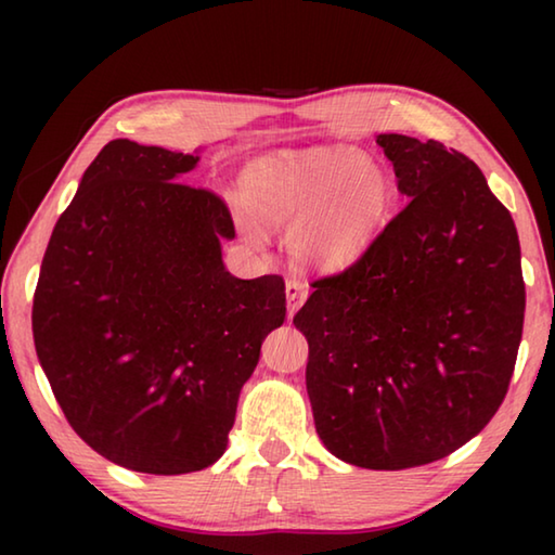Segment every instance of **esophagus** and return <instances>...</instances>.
Wrapping results in <instances>:
<instances>
[{"mask_svg": "<svg viewBox=\"0 0 555 555\" xmlns=\"http://www.w3.org/2000/svg\"><path fill=\"white\" fill-rule=\"evenodd\" d=\"M308 296V284L300 279H288L286 281V304H288V315H294Z\"/></svg>", "mask_w": 555, "mask_h": 555, "instance_id": "esophagus-1", "label": "esophagus"}]
</instances>
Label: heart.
<instances>
[{"label": "heart", "mask_w": 555, "mask_h": 555, "mask_svg": "<svg viewBox=\"0 0 555 555\" xmlns=\"http://www.w3.org/2000/svg\"><path fill=\"white\" fill-rule=\"evenodd\" d=\"M242 191L261 222L291 228V255L318 269H337L360 257L391 208L387 171L372 156L345 146L259 158L244 171ZM244 230L259 240L251 224Z\"/></svg>", "instance_id": "1"}]
</instances>
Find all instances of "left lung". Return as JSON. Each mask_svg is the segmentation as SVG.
Returning a JSON list of instances; mask_svg holds the SVG:
<instances>
[{
    "mask_svg": "<svg viewBox=\"0 0 555 555\" xmlns=\"http://www.w3.org/2000/svg\"><path fill=\"white\" fill-rule=\"evenodd\" d=\"M409 195L360 259L313 281L294 315L308 340L315 430L345 463H434L490 424L524 331L509 210L465 154L379 134Z\"/></svg>",
    "mask_w": 555,
    "mask_h": 555,
    "instance_id": "left-lung-1",
    "label": "left lung"
}]
</instances>
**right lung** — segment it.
Masks as SVG:
<instances>
[{
	"mask_svg": "<svg viewBox=\"0 0 555 555\" xmlns=\"http://www.w3.org/2000/svg\"><path fill=\"white\" fill-rule=\"evenodd\" d=\"M198 156L115 139L55 222L34 294V345L70 428L149 475L212 465L264 337L279 274L237 279L228 203L183 183Z\"/></svg>",
	"mask_w": 555,
	"mask_h": 555,
	"instance_id": "obj_1",
	"label": "right lung"
}]
</instances>
